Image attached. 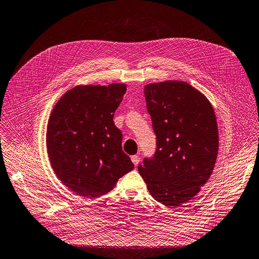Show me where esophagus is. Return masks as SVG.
Returning a JSON list of instances; mask_svg holds the SVG:
<instances>
[{"label":"esophagus","mask_w":259,"mask_h":259,"mask_svg":"<svg viewBox=\"0 0 259 259\" xmlns=\"http://www.w3.org/2000/svg\"><path fill=\"white\" fill-rule=\"evenodd\" d=\"M131 159H132L133 163L135 164V165H137V164L140 162V157L138 156V155H134V156L131 157Z\"/></svg>","instance_id":"1"}]
</instances>
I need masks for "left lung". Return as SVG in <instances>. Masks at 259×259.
I'll list each match as a JSON object with an SVG mask.
<instances>
[{
	"label": "left lung",
	"instance_id": "left-lung-1",
	"mask_svg": "<svg viewBox=\"0 0 259 259\" xmlns=\"http://www.w3.org/2000/svg\"><path fill=\"white\" fill-rule=\"evenodd\" d=\"M144 96L156 152L138 171L155 200L179 207L198 194L212 173L219 150L214 111L202 92L182 80L149 84Z\"/></svg>",
	"mask_w": 259,
	"mask_h": 259
}]
</instances>
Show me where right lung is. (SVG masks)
I'll return each mask as SVG.
<instances>
[{"mask_svg": "<svg viewBox=\"0 0 259 259\" xmlns=\"http://www.w3.org/2000/svg\"><path fill=\"white\" fill-rule=\"evenodd\" d=\"M125 84L79 85L61 97L48 122L47 150L52 168L65 186L84 198L109 192L134 169L122 151V133L113 115Z\"/></svg>", "mask_w": 259, "mask_h": 259, "instance_id": "right-lung-1", "label": "right lung"}]
</instances>
